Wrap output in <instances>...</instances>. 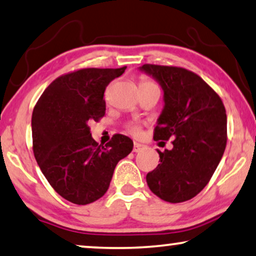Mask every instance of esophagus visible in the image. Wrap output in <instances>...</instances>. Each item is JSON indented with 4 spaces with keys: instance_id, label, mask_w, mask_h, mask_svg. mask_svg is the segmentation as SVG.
Listing matches in <instances>:
<instances>
[{
    "instance_id": "34e87169",
    "label": "esophagus",
    "mask_w": 256,
    "mask_h": 256,
    "mask_svg": "<svg viewBox=\"0 0 256 256\" xmlns=\"http://www.w3.org/2000/svg\"><path fill=\"white\" fill-rule=\"evenodd\" d=\"M142 144H139V142H134L133 144V152L134 153H138V152H140V150H142Z\"/></svg>"
}]
</instances>
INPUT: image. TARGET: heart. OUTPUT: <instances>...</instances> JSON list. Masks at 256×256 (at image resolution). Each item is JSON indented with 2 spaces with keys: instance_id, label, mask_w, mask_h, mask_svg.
<instances>
[{
  "instance_id": "heart-1",
  "label": "heart",
  "mask_w": 256,
  "mask_h": 256,
  "mask_svg": "<svg viewBox=\"0 0 256 256\" xmlns=\"http://www.w3.org/2000/svg\"><path fill=\"white\" fill-rule=\"evenodd\" d=\"M152 84V82H150V81H142V84ZM128 130L131 133H134V134H136V133L139 132V126L136 124H128Z\"/></svg>"
}]
</instances>
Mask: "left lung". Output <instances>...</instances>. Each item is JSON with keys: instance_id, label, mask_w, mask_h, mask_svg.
Instances as JSON below:
<instances>
[{"instance_id": "8db88e82", "label": "left lung", "mask_w": 256, "mask_h": 256, "mask_svg": "<svg viewBox=\"0 0 256 256\" xmlns=\"http://www.w3.org/2000/svg\"><path fill=\"white\" fill-rule=\"evenodd\" d=\"M139 70L164 90L154 140L175 139L172 150H156L161 162L147 174V184L169 203L192 200L208 184L224 154V104L203 78L184 68L144 64Z\"/></svg>"}]
</instances>
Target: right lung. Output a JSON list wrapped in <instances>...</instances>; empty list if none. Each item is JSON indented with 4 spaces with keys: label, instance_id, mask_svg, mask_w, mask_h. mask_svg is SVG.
<instances>
[{
    "label": "right lung",
    "instance_id": "right-lung-1",
    "mask_svg": "<svg viewBox=\"0 0 256 256\" xmlns=\"http://www.w3.org/2000/svg\"><path fill=\"white\" fill-rule=\"evenodd\" d=\"M126 67L84 68L56 78L32 112L34 154L52 188L64 200L86 205L106 192L118 161L133 142L114 134L104 146L92 139L89 123L106 114L104 92Z\"/></svg>",
    "mask_w": 256,
    "mask_h": 256
}]
</instances>
